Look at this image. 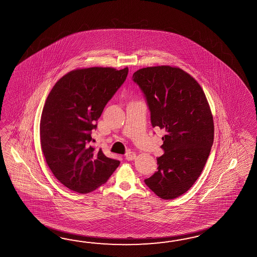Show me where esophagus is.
Instances as JSON below:
<instances>
[{
    "label": "esophagus",
    "mask_w": 257,
    "mask_h": 257,
    "mask_svg": "<svg viewBox=\"0 0 257 257\" xmlns=\"http://www.w3.org/2000/svg\"><path fill=\"white\" fill-rule=\"evenodd\" d=\"M136 158H137V154L135 152H133V151H129V152H127L125 154V159L127 161H133Z\"/></svg>",
    "instance_id": "esophagus-1"
}]
</instances>
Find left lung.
Segmentation results:
<instances>
[{
  "label": "left lung",
  "instance_id": "obj_1",
  "mask_svg": "<svg viewBox=\"0 0 257 257\" xmlns=\"http://www.w3.org/2000/svg\"><path fill=\"white\" fill-rule=\"evenodd\" d=\"M133 80L146 96L151 124L165 131L158 171L145 183L161 199L173 200L187 192L204 168L213 143L211 108L199 82L180 68H143Z\"/></svg>",
  "mask_w": 257,
  "mask_h": 257
}]
</instances>
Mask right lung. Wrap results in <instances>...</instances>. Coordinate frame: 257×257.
Listing matches in <instances>:
<instances>
[{
  "instance_id": "1",
  "label": "right lung",
  "mask_w": 257,
  "mask_h": 257,
  "mask_svg": "<svg viewBox=\"0 0 257 257\" xmlns=\"http://www.w3.org/2000/svg\"><path fill=\"white\" fill-rule=\"evenodd\" d=\"M128 68L71 70L48 94L40 122L41 148L53 175L65 187L89 193L105 184L119 162L89 143L106 103L125 81Z\"/></svg>"
}]
</instances>
